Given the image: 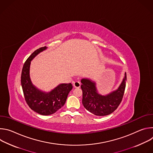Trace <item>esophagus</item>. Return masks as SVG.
I'll use <instances>...</instances> for the list:
<instances>
[{
  "instance_id": "34e87169",
  "label": "esophagus",
  "mask_w": 153,
  "mask_h": 153,
  "mask_svg": "<svg viewBox=\"0 0 153 153\" xmlns=\"http://www.w3.org/2000/svg\"><path fill=\"white\" fill-rule=\"evenodd\" d=\"M73 86L75 87V88H80V83L78 81H76V82H74L73 83Z\"/></svg>"
}]
</instances>
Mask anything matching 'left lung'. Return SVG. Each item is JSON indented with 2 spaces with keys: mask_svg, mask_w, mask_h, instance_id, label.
<instances>
[{
  "mask_svg": "<svg viewBox=\"0 0 153 153\" xmlns=\"http://www.w3.org/2000/svg\"><path fill=\"white\" fill-rule=\"evenodd\" d=\"M126 74L118 88L106 95L99 93L96 83L90 79L81 80L82 104L86 110L98 116H107L113 113L120 105L125 91Z\"/></svg>",
  "mask_w": 153,
  "mask_h": 153,
  "instance_id": "1",
  "label": "left lung"
}]
</instances>
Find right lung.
<instances>
[{
  "label": "right lung",
  "mask_w": 153,
  "mask_h": 153,
  "mask_svg": "<svg viewBox=\"0 0 153 153\" xmlns=\"http://www.w3.org/2000/svg\"><path fill=\"white\" fill-rule=\"evenodd\" d=\"M47 48L41 47L30 55L24 65L21 74V85L27 104L32 110L43 116L53 114L61 108L73 88L71 83H61L50 92H45L33 84L30 76L31 61Z\"/></svg>",
  "instance_id": "obj_1"
}]
</instances>
